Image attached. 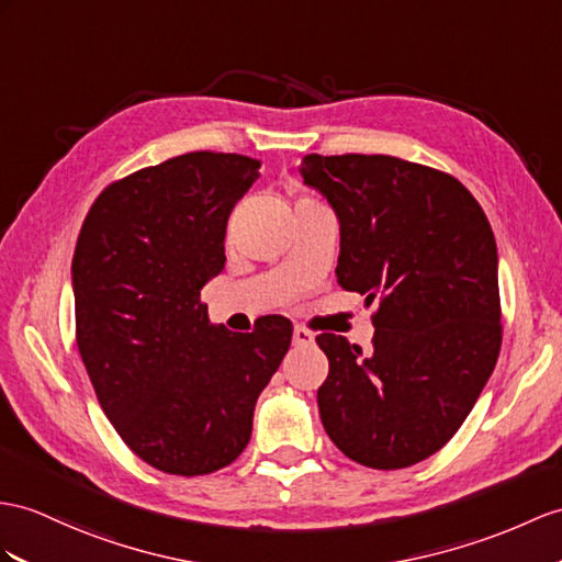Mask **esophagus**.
<instances>
[{"instance_id": "esophagus-1", "label": "esophagus", "mask_w": 562, "mask_h": 562, "mask_svg": "<svg viewBox=\"0 0 562 562\" xmlns=\"http://www.w3.org/2000/svg\"><path fill=\"white\" fill-rule=\"evenodd\" d=\"M314 344V336H312V331H307V328H303V326H295L293 328V346H312Z\"/></svg>"}]
</instances>
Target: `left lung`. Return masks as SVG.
<instances>
[{"instance_id":"1","label":"left lung","mask_w":562,"mask_h":562,"mask_svg":"<svg viewBox=\"0 0 562 562\" xmlns=\"http://www.w3.org/2000/svg\"><path fill=\"white\" fill-rule=\"evenodd\" d=\"M300 171L336 212L338 285L379 303L369 352L317 336L322 424L364 468H409L453 439L496 367L494 231L458 178L422 164L307 155Z\"/></svg>"}]
</instances>
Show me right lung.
Instances as JSON below:
<instances>
[{
	"label": "right lung",
	"mask_w": 562,
	"mask_h": 562,
	"mask_svg": "<svg viewBox=\"0 0 562 562\" xmlns=\"http://www.w3.org/2000/svg\"><path fill=\"white\" fill-rule=\"evenodd\" d=\"M257 159L188 153L102 190L76 243V340L109 422L135 456L198 476L234 462L293 324H210L204 283L226 265V222Z\"/></svg>",
	"instance_id": "right-lung-1"
}]
</instances>
